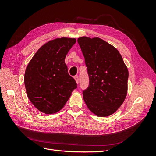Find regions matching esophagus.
I'll return each instance as SVG.
<instances>
[{"label": "esophagus", "instance_id": "obj_1", "mask_svg": "<svg viewBox=\"0 0 156 156\" xmlns=\"http://www.w3.org/2000/svg\"><path fill=\"white\" fill-rule=\"evenodd\" d=\"M74 79L75 80V81H76L77 84H78V83H79V77H78V76H75Z\"/></svg>", "mask_w": 156, "mask_h": 156}]
</instances>
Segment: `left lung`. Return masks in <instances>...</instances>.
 I'll list each match as a JSON object with an SVG mask.
<instances>
[{"instance_id":"1","label":"left lung","mask_w":156,"mask_h":156,"mask_svg":"<svg viewBox=\"0 0 156 156\" xmlns=\"http://www.w3.org/2000/svg\"><path fill=\"white\" fill-rule=\"evenodd\" d=\"M77 41L90 80L88 88L83 91L84 101L94 115L110 116L126 98L128 69L117 49L100 37L83 36Z\"/></svg>"}]
</instances>
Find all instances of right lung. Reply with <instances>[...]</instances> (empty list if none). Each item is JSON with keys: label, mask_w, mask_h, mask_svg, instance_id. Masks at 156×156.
Wrapping results in <instances>:
<instances>
[{"label": "right lung", "mask_w": 156, "mask_h": 156, "mask_svg": "<svg viewBox=\"0 0 156 156\" xmlns=\"http://www.w3.org/2000/svg\"><path fill=\"white\" fill-rule=\"evenodd\" d=\"M75 42V38L65 37L50 40L27 65L24 77L27 95L33 105L45 114L62 109L77 88L64 60Z\"/></svg>", "instance_id": "1"}]
</instances>
